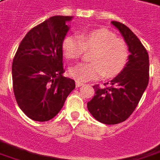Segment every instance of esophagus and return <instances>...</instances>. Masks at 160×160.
Returning <instances> with one entry per match:
<instances>
[{
    "instance_id": "34e87169",
    "label": "esophagus",
    "mask_w": 160,
    "mask_h": 160,
    "mask_svg": "<svg viewBox=\"0 0 160 160\" xmlns=\"http://www.w3.org/2000/svg\"><path fill=\"white\" fill-rule=\"evenodd\" d=\"M75 84H76L77 87H80V86H84V83H82V82H80V81H78V80H76V82H75Z\"/></svg>"
}]
</instances>
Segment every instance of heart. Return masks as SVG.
<instances>
[{
  "instance_id": "heart-1",
  "label": "heart",
  "mask_w": 160,
  "mask_h": 160,
  "mask_svg": "<svg viewBox=\"0 0 160 160\" xmlns=\"http://www.w3.org/2000/svg\"><path fill=\"white\" fill-rule=\"evenodd\" d=\"M62 51L67 59H78L85 51H93L90 56L92 62H82L69 69L71 77L86 82L97 80L103 75L112 78L120 74L127 64L130 51L123 39L106 29L86 32L80 37L68 35L63 39Z\"/></svg>"
}]
</instances>
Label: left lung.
Returning a JSON list of instances; mask_svg holds the SVG:
<instances>
[{
  "mask_svg": "<svg viewBox=\"0 0 160 160\" xmlns=\"http://www.w3.org/2000/svg\"><path fill=\"white\" fill-rule=\"evenodd\" d=\"M127 43L130 57L124 70L105 87L93 86L95 95L87 102L92 115L106 125L119 124L130 117L140 101L149 80V58L146 48L125 24L112 21Z\"/></svg>",
  "mask_w": 160,
  "mask_h": 160,
  "instance_id": "8db88e82",
  "label": "left lung"
}]
</instances>
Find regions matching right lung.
<instances>
[{
	"mask_svg": "<svg viewBox=\"0 0 160 160\" xmlns=\"http://www.w3.org/2000/svg\"><path fill=\"white\" fill-rule=\"evenodd\" d=\"M70 16H53L30 29L15 56L12 74L15 98L29 119L48 121L62 109L75 88L74 80L62 76V43Z\"/></svg>",
	"mask_w": 160,
	"mask_h": 160,
	"instance_id": "add662e5",
	"label": "right lung"
}]
</instances>
